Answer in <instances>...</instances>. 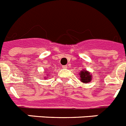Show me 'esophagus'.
Segmentation results:
<instances>
[{
	"label": "esophagus",
	"mask_w": 126,
	"mask_h": 126,
	"mask_svg": "<svg viewBox=\"0 0 126 126\" xmlns=\"http://www.w3.org/2000/svg\"><path fill=\"white\" fill-rule=\"evenodd\" d=\"M62 68H64V69H66V68H68V66H62Z\"/></svg>",
	"instance_id": "34e87169"
}]
</instances>
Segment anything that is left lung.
Here are the masks:
<instances>
[{"label":"left lung","mask_w":126,"mask_h":126,"mask_svg":"<svg viewBox=\"0 0 126 126\" xmlns=\"http://www.w3.org/2000/svg\"><path fill=\"white\" fill-rule=\"evenodd\" d=\"M80 75V80L83 83H88L92 79V75L90 72L86 71V69H82L79 72Z\"/></svg>","instance_id":"obj_1"}]
</instances>
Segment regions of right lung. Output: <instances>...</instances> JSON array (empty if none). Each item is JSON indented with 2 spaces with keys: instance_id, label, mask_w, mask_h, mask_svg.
Returning <instances> with one entry per match:
<instances>
[{
  "instance_id": "add662e5",
  "label": "right lung",
  "mask_w": 126,
  "mask_h": 126,
  "mask_svg": "<svg viewBox=\"0 0 126 126\" xmlns=\"http://www.w3.org/2000/svg\"><path fill=\"white\" fill-rule=\"evenodd\" d=\"M48 74H49V73H47V74H46V75H47V76H46V77H45V78H46V79H47V77H49V75H48Z\"/></svg>"
}]
</instances>
